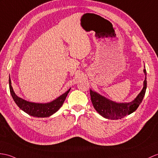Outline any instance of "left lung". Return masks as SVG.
Here are the masks:
<instances>
[{"mask_svg": "<svg viewBox=\"0 0 158 158\" xmlns=\"http://www.w3.org/2000/svg\"><path fill=\"white\" fill-rule=\"evenodd\" d=\"M143 72L145 75L143 87L137 98L129 103H116L90 89L91 100L96 110L104 118L111 120L123 118L136 110L141 103L146 91L147 73L145 69H143Z\"/></svg>", "mask_w": 158, "mask_h": 158, "instance_id": "obj_1", "label": "left lung"}]
</instances>
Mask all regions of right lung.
I'll list each match as a JSON object with an SVG mask.
<instances>
[{
    "label": "right lung",
    "instance_id": "obj_1",
    "mask_svg": "<svg viewBox=\"0 0 158 158\" xmlns=\"http://www.w3.org/2000/svg\"><path fill=\"white\" fill-rule=\"evenodd\" d=\"M9 89L10 92L13 100L15 102L21 110L28 114L29 115L38 117V118H44V117H48L53 114L56 112L60 108L63 104L67 94L71 90V88L67 91L61 96L58 97L53 101L45 104H40V103H34V102H28L23 100L19 97H18L15 93L14 92L13 87L11 86V81L9 77Z\"/></svg>",
    "mask_w": 158,
    "mask_h": 158
}]
</instances>
